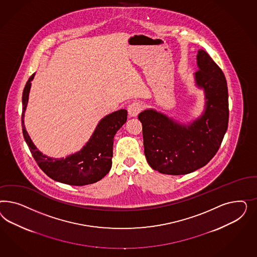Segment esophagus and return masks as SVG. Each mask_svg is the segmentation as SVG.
<instances>
[{"label": "esophagus", "instance_id": "esophagus-1", "mask_svg": "<svg viewBox=\"0 0 257 257\" xmlns=\"http://www.w3.org/2000/svg\"><path fill=\"white\" fill-rule=\"evenodd\" d=\"M142 108H143V106L140 101H133L132 103L129 104V106H128V113L130 116L136 117L140 114Z\"/></svg>", "mask_w": 257, "mask_h": 257}]
</instances>
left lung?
Returning <instances> with one entry per match:
<instances>
[{
  "label": "left lung",
  "instance_id": "1",
  "mask_svg": "<svg viewBox=\"0 0 257 257\" xmlns=\"http://www.w3.org/2000/svg\"><path fill=\"white\" fill-rule=\"evenodd\" d=\"M197 86L205 93V111L189 125L180 124L153 109L139 115L148 164L164 174L183 175L202 168L215 156L229 119L224 73L206 52L198 51Z\"/></svg>",
  "mask_w": 257,
  "mask_h": 257
}]
</instances>
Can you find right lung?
<instances>
[{"mask_svg": "<svg viewBox=\"0 0 257 257\" xmlns=\"http://www.w3.org/2000/svg\"><path fill=\"white\" fill-rule=\"evenodd\" d=\"M34 75L35 73L24 86L22 125L24 140L39 168L50 178L70 186H86L102 179L111 169L114 136L126 122L127 111L120 109L103 117L80 152L60 159L48 157L36 148L24 126V112Z\"/></svg>", "mask_w": 257, "mask_h": 257, "instance_id": "obj_1", "label": "right lung"}]
</instances>
